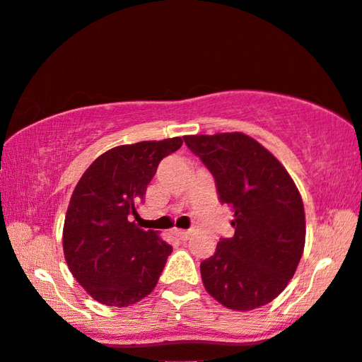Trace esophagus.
Segmentation results:
<instances>
[{
	"instance_id": "esophagus-1",
	"label": "esophagus",
	"mask_w": 362,
	"mask_h": 362,
	"mask_svg": "<svg viewBox=\"0 0 362 362\" xmlns=\"http://www.w3.org/2000/svg\"><path fill=\"white\" fill-rule=\"evenodd\" d=\"M175 234L180 237L181 240H187L191 237V230H182V229H175Z\"/></svg>"
}]
</instances>
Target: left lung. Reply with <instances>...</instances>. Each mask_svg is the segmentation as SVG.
<instances>
[{"instance_id":"left-lung-1","label":"left lung","mask_w":362,"mask_h":362,"mask_svg":"<svg viewBox=\"0 0 362 362\" xmlns=\"http://www.w3.org/2000/svg\"><path fill=\"white\" fill-rule=\"evenodd\" d=\"M215 177L218 195L234 213V235L200 263L205 290L234 311L274 300L292 279L305 248L306 221L298 187L284 165L250 136H185Z\"/></svg>"}]
</instances>
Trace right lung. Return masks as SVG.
<instances>
[{
  "instance_id": "right-lung-1",
  "label": "right lung",
  "mask_w": 362,
  "mask_h": 362,
  "mask_svg": "<svg viewBox=\"0 0 362 362\" xmlns=\"http://www.w3.org/2000/svg\"><path fill=\"white\" fill-rule=\"evenodd\" d=\"M181 144V138H168L112 147L76 182L65 213L64 257L99 303L125 308L157 286L173 248L157 230H142L129 220L138 216L160 160Z\"/></svg>"
}]
</instances>
